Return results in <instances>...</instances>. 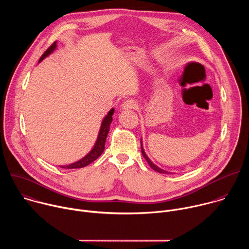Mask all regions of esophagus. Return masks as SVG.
Listing matches in <instances>:
<instances>
[{
  "label": "esophagus",
  "mask_w": 249,
  "mask_h": 249,
  "mask_svg": "<svg viewBox=\"0 0 249 249\" xmlns=\"http://www.w3.org/2000/svg\"><path fill=\"white\" fill-rule=\"evenodd\" d=\"M137 106H138V103H137L135 100H133V99H128V100H125V101L122 103L121 108H122L123 110H129V109H135V108H137Z\"/></svg>",
  "instance_id": "obj_1"
}]
</instances>
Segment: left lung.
I'll return each instance as SVG.
<instances>
[{
	"mask_svg": "<svg viewBox=\"0 0 249 249\" xmlns=\"http://www.w3.org/2000/svg\"><path fill=\"white\" fill-rule=\"evenodd\" d=\"M141 149H142V155H143V157L145 158V160L148 161V163H149V165L154 169V170H156V171H158V172H160V173H170V172H168V171H166V170H164V169H161L160 167H159V166H157L150 159H149V157L146 155V153H145V151H144V148H143V142H142V139H141Z\"/></svg>",
	"mask_w": 249,
	"mask_h": 249,
	"instance_id": "left-lung-1",
	"label": "left lung"
}]
</instances>
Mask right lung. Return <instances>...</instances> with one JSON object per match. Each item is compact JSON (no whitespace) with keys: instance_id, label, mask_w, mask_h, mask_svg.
<instances>
[{"instance_id":"add662e5","label":"right lung","mask_w":249,"mask_h":249,"mask_svg":"<svg viewBox=\"0 0 249 249\" xmlns=\"http://www.w3.org/2000/svg\"><path fill=\"white\" fill-rule=\"evenodd\" d=\"M57 47V42L55 41L45 52L44 54L41 56V58L39 59V62H41L44 58H46L47 56H49L51 53H53V51L56 49ZM114 113V108H111L110 111L107 113L100 125V129L98 132V136L97 139L95 141V144L93 146V148L91 149V151L85 156L83 159H81L80 160L71 163L68 165H61V167L63 168H68V169H73V168H81V167H85L87 165H89V163H91L92 161H94L104 151V146H105V141H106V137H107V134L109 132V127L110 124L112 122V115Z\"/></svg>"}]
</instances>
